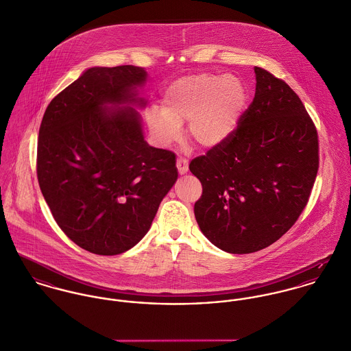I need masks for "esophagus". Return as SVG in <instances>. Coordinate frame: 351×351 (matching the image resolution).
I'll return each instance as SVG.
<instances>
[{
    "label": "esophagus",
    "mask_w": 351,
    "mask_h": 351,
    "mask_svg": "<svg viewBox=\"0 0 351 351\" xmlns=\"http://www.w3.org/2000/svg\"><path fill=\"white\" fill-rule=\"evenodd\" d=\"M176 167H178V171H179V173L180 175H184V173H187V171H189V160H186V158H178V161H176Z\"/></svg>",
    "instance_id": "1"
}]
</instances>
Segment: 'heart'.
<instances>
[{
    "mask_svg": "<svg viewBox=\"0 0 351 351\" xmlns=\"http://www.w3.org/2000/svg\"><path fill=\"white\" fill-rule=\"evenodd\" d=\"M245 84L233 75L194 74L175 80L162 94L161 110L145 112L157 145L171 147L189 121V134L202 147L213 148L226 141L237 129L246 105Z\"/></svg>",
    "mask_w": 351,
    "mask_h": 351,
    "instance_id": "obj_1",
    "label": "heart"
}]
</instances>
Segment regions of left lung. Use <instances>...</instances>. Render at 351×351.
<instances>
[{
    "mask_svg": "<svg viewBox=\"0 0 351 351\" xmlns=\"http://www.w3.org/2000/svg\"><path fill=\"white\" fill-rule=\"evenodd\" d=\"M256 94L237 130L190 164L203 187L195 203L202 233L223 252H258L304 210L317 173V133L298 94L254 67Z\"/></svg>",
    "mask_w": 351,
    "mask_h": 351,
    "instance_id": "left-lung-1",
    "label": "left lung"
}]
</instances>
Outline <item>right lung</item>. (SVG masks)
<instances>
[{
    "instance_id": "1",
    "label": "right lung",
    "mask_w": 351,
    "mask_h": 351,
    "mask_svg": "<svg viewBox=\"0 0 351 351\" xmlns=\"http://www.w3.org/2000/svg\"><path fill=\"white\" fill-rule=\"evenodd\" d=\"M143 67H90L48 105L38 141L43 196L82 249L121 254L151 229L178 180L175 154L144 137Z\"/></svg>"
}]
</instances>
